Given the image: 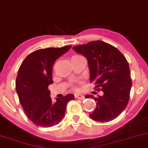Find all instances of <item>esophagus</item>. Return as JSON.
Returning <instances> with one entry per match:
<instances>
[{"mask_svg":"<svg viewBox=\"0 0 148 148\" xmlns=\"http://www.w3.org/2000/svg\"><path fill=\"white\" fill-rule=\"evenodd\" d=\"M75 98H76V99H84L85 97L83 95H81V94H75Z\"/></svg>","mask_w":148,"mask_h":148,"instance_id":"esophagus-1","label":"esophagus"}]
</instances>
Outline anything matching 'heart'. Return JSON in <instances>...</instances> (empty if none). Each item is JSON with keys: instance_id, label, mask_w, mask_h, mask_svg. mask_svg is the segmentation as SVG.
I'll return each instance as SVG.
<instances>
[{"instance_id": "heart-1", "label": "heart", "mask_w": 148, "mask_h": 148, "mask_svg": "<svg viewBox=\"0 0 148 148\" xmlns=\"http://www.w3.org/2000/svg\"><path fill=\"white\" fill-rule=\"evenodd\" d=\"M71 87H72L73 89H74V90H76V89H77L76 83H72V84H71Z\"/></svg>"}]
</instances>
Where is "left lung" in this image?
<instances>
[{
	"mask_svg": "<svg viewBox=\"0 0 148 148\" xmlns=\"http://www.w3.org/2000/svg\"><path fill=\"white\" fill-rule=\"evenodd\" d=\"M76 52L83 55L88 61L90 83L103 96L93 98L97 108L90 117L96 121L108 122L119 116L125 109L130 99L132 80L129 64L117 48L101 40L74 46Z\"/></svg>",
	"mask_w": 148,
	"mask_h": 148,
	"instance_id": "obj_1",
	"label": "left lung"
}]
</instances>
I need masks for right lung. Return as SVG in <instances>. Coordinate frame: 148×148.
<instances>
[{
    "instance_id": "add662e5",
    "label": "right lung",
    "mask_w": 148,
    "mask_h": 148,
    "mask_svg": "<svg viewBox=\"0 0 148 148\" xmlns=\"http://www.w3.org/2000/svg\"><path fill=\"white\" fill-rule=\"evenodd\" d=\"M72 46L40 49L29 54L21 63L16 80L19 101L27 116L35 125L49 127L58 124L65 116L66 106L74 99L67 94L52 103L48 85L52 84V68L58 57Z\"/></svg>"
}]
</instances>
